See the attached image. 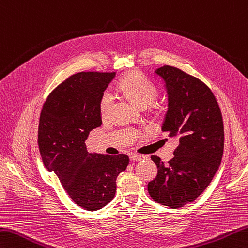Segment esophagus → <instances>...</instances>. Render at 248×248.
Listing matches in <instances>:
<instances>
[{"label": "esophagus", "mask_w": 248, "mask_h": 248, "mask_svg": "<svg viewBox=\"0 0 248 248\" xmlns=\"http://www.w3.org/2000/svg\"><path fill=\"white\" fill-rule=\"evenodd\" d=\"M145 157L144 156H140V155H131L130 156V160L131 161H140V160H143Z\"/></svg>", "instance_id": "34e87169"}]
</instances>
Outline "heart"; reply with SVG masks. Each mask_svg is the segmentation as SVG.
I'll return each instance as SVG.
<instances>
[{"label":"heart","mask_w":248,"mask_h":248,"mask_svg":"<svg viewBox=\"0 0 248 248\" xmlns=\"http://www.w3.org/2000/svg\"><path fill=\"white\" fill-rule=\"evenodd\" d=\"M118 88L121 93L140 108H146L152 104L158 95L156 85L147 79L140 72H132L125 75L119 81ZM113 100V95L109 91H104L102 93L99 101V110L103 118L109 114Z\"/></svg>","instance_id":"b5f03b06"}]
</instances>
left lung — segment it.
Listing matches in <instances>:
<instances>
[{"label": "left lung", "instance_id": "1", "mask_svg": "<svg viewBox=\"0 0 248 248\" xmlns=\"http://www.w3.org/2000/svg\"><path fill=\"white\" fill-rule=\"evenodd\" d=\"M168 91L169 108L162 131L178 139L174 157L164 164L152 156L158 174L148 183L155 201L178 208L195 201L210 185L224 153V123L212 90L197 77L177 67L156 70Z\"/></svg>", "mask_w": 248, "mask_h": 248}]
</instances>
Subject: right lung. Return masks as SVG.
Instances as JSON below:
<instances>
[{
    "mask_svg": "<svg viewBox=\"0 0 248 248\" xmlns=\"http://www.w3.org/2000/svg\"><path fill=\"white\" fill-rule=\"evenodd\" d=\"M115 72H80L52 90L43 105L38 148L45 168L55 172L77 205L98 211L115 197L116 179L129 164L124 154L87 152L85 140L100 127L99 101Z\"/></svg>",
    "mask_w": 248,
    "mask_h": 248,
    "instance_id": "obj_1",
    "label": "right lung"
}]
</instances>
